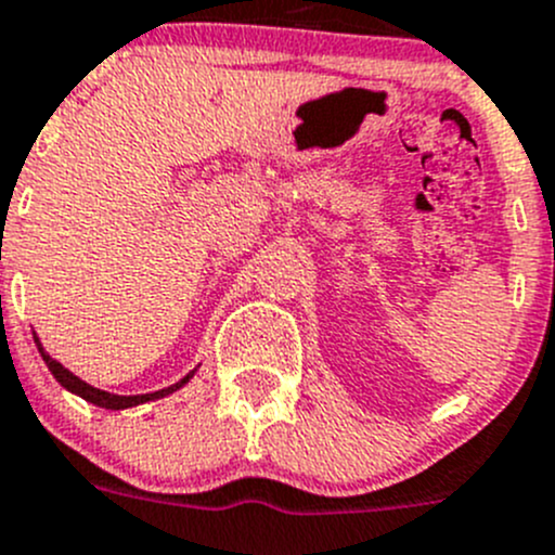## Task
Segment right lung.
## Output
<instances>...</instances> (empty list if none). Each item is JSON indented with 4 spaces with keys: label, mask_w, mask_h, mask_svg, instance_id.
Listing matches in <instances>:
<instances>
[{
    "label": "right lung",
    "mask_w": 555,
    "mask_h": 555,
    "mask_svg": "<svg viewBox=\"0 0 555 555\" xmlns=\"http://www.w3.org/2000/svg\"><path fill=\"white\" fill-rule=\"evenodd\" d=\"M35 344H37V349H40L42 360H46L48 371H51V374H53V379H56L59 385L64 387V390L75 392V396H80V398H83V401L94 403V406L113 409V412H116V409H129V406H138V403L157 401V398L170 396V392H176V390H179V387H184L186 382H190L192 376H195V371H197V369L190 371V374H186L184 379H179V382H176V385H170V387H163V390L143 392V396H116V392H107V390H100V387L89 385V382H83V379H80V376H75L69 369H64V365L59 363V360H53L51 354L46 352V347H42L40 338H37V336H35Z\"/></svg>",
    "instance_id": "obj_1"
}]
</instances>
